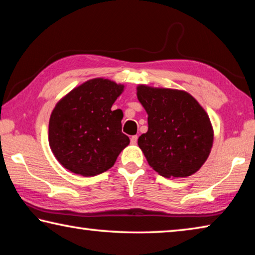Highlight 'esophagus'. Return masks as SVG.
<instances>
[{"label":"esophagus","instance_id":"obj_1","mask_svg":"<svg viewBox=\"0 0 255 255\" xmlns=\"http://www.w3.org/2000/svg\"><path fill=\"white\" fill-rule=\"evenodd\" d=\"M137 139H138V136H137V135L131 136V137H130V143L133 144V145L137 144Z\"/></svg>","mask_w":255,"mask_h":255}]
</instances>
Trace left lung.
Wrapping results in <instances>:
<instances>
[{
    "label": "left lung",
    "mask_w": 255,
    "mask_h": 255,
    "mask_svg": "<svg viewBox=\"0 0 255 255\" xmlns=\"http://www.w3.org/2000/svg\"><path fill=\"white\" fill-rule=\"evenodd\" d=\"M148 130L138 138L150 166L164 178H185L208 158L214 131L206 111L189 93L172 89L137 88Z\"/></svg>",
    "instance_id": "left-lung-1"
}]
</instances>
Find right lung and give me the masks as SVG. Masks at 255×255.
Wrapping results in <instances>:
<instances>
[{
    "label": "right lung",
    "instance_id": "obj_1",
    "mask_svg": "<svg viewBox=\"0 0 255 255\" xmlns=\"http://www.w3.org/2000/svg\"><path fill=\"white\" fill-rule=\"evenodd\" d=\"M123 91L122 84L94 79L56 105L49 119V145L65 169L93 176L114 165L129 144V137L122 131L123 111L111 110Z\"/></svg>",
    "mask_w": 255,
    "mask_h": 255
}]
</instances>
